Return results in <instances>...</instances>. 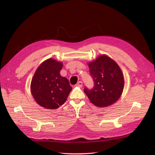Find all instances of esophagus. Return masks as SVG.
I'll return each instance as SVG.
<instances>
[{
    "label": "esophagus",
    "mask_w": 155,
    "mask_h": 155,
    "mask_svg": "<svg viewBox=\"0 0 155 155\" xmlns=\"http://www.w3.org/2000/svg\"><path fill=\"white\" fill-rule=\"evenodd\" d=\"M76 86L79 87H82L83 86V83L82 81H79L77 84H76Z\"/></svg>",
    "instance_id": "esophagus-1"
}]
</instances>
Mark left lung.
Masks as SVG:
<instances>
[{
  "label": "left lung",
  "mask_w": 155,
  "mask_h": 155,
  "mask_svg": "<svg viewBox=\"0 0 155 155\" xmlns=\"http://www.w3.org/2000/svg\"><path fill=\"white\" fill-rule=\"evenodd\" d=\"M88 66L94 81L91 90L84 89L90 101L97 107L114 104L120 99L124 88V74L118 64L104 54L89 62Z\"/></svg>",
  "instance_id": "obj_1"
}]
</instances>
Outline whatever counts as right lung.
<instances>
[{
    "mask_svg": "<svg viewBox=\"0 0 155 155\" xmlns=\"http://www.w3.org/2000/svg\"><path fill=\"white\" fill-rule=\"evenodd\" d=\"M63 63L52 58L45 60L35 70L30 90L40 106L55 109L66 101L72 87L68 79L60 75Z\"/></svg>",
    "mask_w": 155,
    "mask_h": 155,
    "instance_id": "add662e5",
    "label": "right lung"
}]
</instances>
